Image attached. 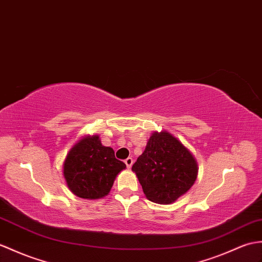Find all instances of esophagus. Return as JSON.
Returning a JSON list of instances; mask_svg holds the SVG:
<instances>
[{
	"label": "esophagus",
	"instance_id": "esophagus-1",
	"mask_svg": "<svg viewBox=\"0 0 262 262\" xmlns=\"http://www.w3.org/2000/svg\"><path fill=\"white\" fill-rule=\"evenodd\" d=\"M125 164H126L127 167L130 168L132 165H133V159H132V157H128V159H126L125 160Z\"/></svg>",
	"mask_w": 262,
	"mask_h": 262
}]
</instances>
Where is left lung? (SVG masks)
<instances>
[{
  "mask_svg": "<svg viewBox=\"0 0 262 262\" xmlns=\"http://www.w3.org/2000/svg\"><path fill=\"white\" fill-rule=\"evenodd\" d=\"M132 171L136 173L146 198L155 203L169 204L194 184L198 164L178 138L163 132L149 137Z\"/></svg>",
  "mask_w": 262,
  "mask_h": 262,
  "instance_id": "obj_1",
  "label": "left lung"
}]
</instances>
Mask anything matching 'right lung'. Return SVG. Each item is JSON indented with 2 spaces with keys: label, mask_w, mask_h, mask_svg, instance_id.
Masks as SVG:
<instances>
[{
  "label": "right lung",
  "mask_w": 262,
  "mask_h": 262,
  "mask_svg": "<svg viewBox=\"0 0 262 262\" xmlns=\"http://www.w3.org/2000/svg\"><path fill=\"white\" fill-rule=\"evenodd\" d=\"M126 167L115 157L111 147L102 146L98 136L79 141L71 148L63 164L68 187L82 199H100L109 193L117 174Z\"/></svg>",
  "instance_id": "add662e5"
}]
</instances>
